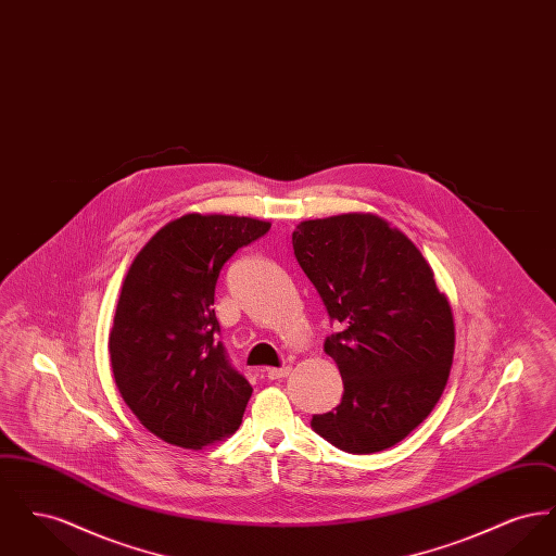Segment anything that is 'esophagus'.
<instances>
[{"label":"esophagus","mask_w":556,"mask_h":556,"mask_svg":"<svg viewBox=\"0 0 556 556\" xmlns=\"http://www.w3.org/2000/svg\"><path fill=\"white\" fill-rule=\"evenodd\" d=\"M290 372V365H286V367H273V369H266V377H268V379H283V377H288Z\"/></svg>","instance_id":"esophagus-1"}]
</instances>
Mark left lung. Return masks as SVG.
<instances>
[{"label":"left lung","mask_w":556,"mask_h":556,"mask_svg":"<svg viewBox=\"0 0 556 556\" xmlns=\"http://www.w3.org/2000/svg\"><path fill=\"white\" fill-rule=\"evenodd\" d=\"M293 254L342 331L325 340L344 396L313 429L352 454L392 448L448 381L454 318L421 250L370 212L302 220Z\"/></svg>","instance_id":"obj_1"}]
</instances>
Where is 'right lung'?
Segmentation results:
<instances>
[{"mask_svg": "<svg viewBox=\"0 0 556 556\" xmlns=\"http://www.w3.org/2000/svg\"><path fill=\"white\" fill-rule=\"evenodd\" d=\"M268 220L189 212L135 256L108 338L116 388L132 415L166 444L202 450L238 431L252 386L218 342L214 286L239 248Z\"/></svg>", "mask_w": 556, "mask_h": 556, "instance_id": "add662e5", "label": "right lung"}]
</instances>
